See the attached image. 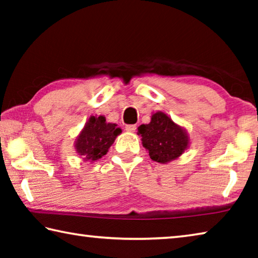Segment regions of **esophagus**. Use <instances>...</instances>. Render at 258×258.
I'll list each match as a JSON object with an SVG mask.
<instances>
[{
    "instance_id": "1",
    "label": "esophagus",
    "mask_w": 258,
    "mask_h": 258,
    "mask_svg": "<svg viewBox=\"0 0 258 258\" xmlns=\"http://www.w3.org/2000/svg\"><path fill=\"white\" fill-rule=\"evenodd\" d=\"M135 130H137V125H126L125 126V131H127V132H135Z\"/></svg>"
}]
</instances>
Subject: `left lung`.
Returning a JSON list of instances; mask_svg holds the SVG:
<instances>
[{
  "mask_svg": "<svg viewBox=\"0 0 258 258\" xmlns=\"http://www.w3.org/2000/svg\"><path fill=\"white\" fill-rule=\"evenodd\" d=\"M138 134L141 135L142 146L150 158L160 164L177 159L190 145L185 128L174 123L163 111L152 113L150 123L140 125Z\"/></svg>",
  "mask_w": 258,
  "mask_h": 258,
  "instance_id": "1",
  "label": "left lung"
}]
</instances>
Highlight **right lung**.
I'll list each match as a JSON object with an SVG mask.
<instances>
[{
	"label": "right lung",
	"instance_id": "obj_1",
	"mask_svg": "<svg viewBox=\"0 0 258 258\" xmlns=\"http://www.w3.org/2000/svg\"><path fill=\"white\" fill-rule=\"evenodd\" d=\"M121 128L107 123L104 116H91L75 141V150L85 161L98 160L107 154Z\"/></svg>",
	"mask_w": 258,
	"mask_h": 258
}]
</instances>
